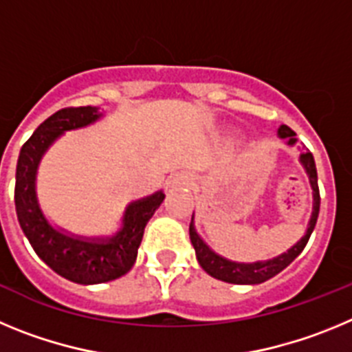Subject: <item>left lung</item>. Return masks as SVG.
I'll return each instance as SVG.
<instances>
[{
  "label": "left lung",
  "mask_w": 352,
  "mask_h": 352,
  "mask_svg": "<svg viewBox=\"0 0 352 352\" xmlns=\"http://www.w3.org/2000/svg\"><path fill=\"white\" fill-rule=\"evenodd\" d=\"M278 135H280L282 139H287L289 144H294V142H296V139H294L296 133L292 132L287 125H282L280 129H278ZM301 162H303L305 169L309 173L310 185H312L314 190V211L312 219H310V226L309 229H307V234H305L291 250H287L285 254L278 256L276 259L266 261V263L239 264L231 263V261L223 259V257L217 256L214 252H211L210 248L203 243V239L199 238L197 232H195L194 229V223L190 222V241L195 248V256H197L199 264L203 266L204 272L210 273L214 278H219V280L231 282V284H261V282L268 280V278L275 276L276 273H280L282 270L287 268L289 264L300 256L301 250L305 248V245L309 243V238L310 234H312L314 227H316L317 217H319V206H321V195H319V185H317V169L312 153L307 151V153L301 155Z\"/></svg>",
  "instance_id": "1"
}]
</instances>
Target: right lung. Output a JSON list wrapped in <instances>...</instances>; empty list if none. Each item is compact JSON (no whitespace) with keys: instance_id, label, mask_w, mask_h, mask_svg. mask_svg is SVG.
Here are the masks:
<instances>
[{"instance_id":"add662e5","label":"right lung","mask_w":352,"mask_h":352,"mask_svg":"<svg viewBox=\"0 0 352 352\" xmlns=\"http://www.w3.org/2000/svg\"><path fill=\"white\" fill-rule=\"evenodd\" d=\"M100 114L93 105L65 107L49 116L23 144L15 170V211L26 238L36 256L58 275L77 284H104L130 272L135 263L144 227L164 201L157 192L148 199L130 204L123 229L107 243L82 241L52 229L43 219L35 197V174L40 157L65 130L86 126Z\"/></svg>"}]
</instances>
